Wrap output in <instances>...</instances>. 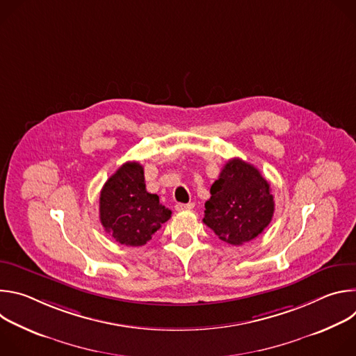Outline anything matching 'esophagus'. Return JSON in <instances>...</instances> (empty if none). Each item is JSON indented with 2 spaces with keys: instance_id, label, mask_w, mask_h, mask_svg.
I'll list each match as a JSON object with an SVG mask.
<instances>
[{
  "instance_id": "34e87169",
  "label": "esophagus",
  "mask_w": 356,
  "mask_h": 356,
  "mask_svg": "<svg viewBox=\"0 0 356 356\" xmlns=\"http://www.w3.org/2000/svg\"><path fill=\"white\" fill-rule=\"evenodd\" d=\"M194 207L193 202H187V204H183V202H177L176 210L177 211H184V210H191Z\"/></svg>"
}]
</instances>
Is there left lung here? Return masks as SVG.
<instances>
[{
  "instance_id": "1",
  "label": "left lung",
  "mask_w": 356,
  "mask_h": 356,
  "mask_svg": "<svg viewBox=\"0 0 356 356\" xmlns=\"http://www.w3.org/2000/svg\"><path fill=\"white\" fill-rule=\"evenodd\" d=\"M204 224L231 245L255 239L270 224L275 201L268 180L239 158L228 161L211 186Z\"/></svg>"
}]
</instances>
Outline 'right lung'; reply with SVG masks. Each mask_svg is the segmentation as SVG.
<instances>
[{"instance_id": "1", "label": "right lung", "mask_w": 356, "mask_h": 356, "mask_svg": "<svg viewBox=\"0 0 356 356\" xmlns=\"http://www.w3.org/2000/svg\"><path fill=\"white\" fill-rule=\"evenodd\" d=\"M172 211L159 202L158 194L146 191L143 168L124 163L104 184L99 194V221L106 232L127 246H142Z\"/></svg>"}]
</instances>
